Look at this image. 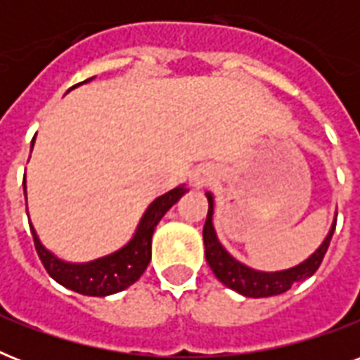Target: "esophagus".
I'll return each instance as SVG.
<instances>
[{
	"instance_id": "esophagus-1",
	"label": "esophagus",
	"mask_w": 360,
	"mask_h": 360,
	"mask_svg": "<svg viewBox=\"0 0 360 360\" xmlns=\"http://www.w3.org/2000/svg\"><path fill=\"white\" fill-rule=\"evenodd\" d=\"M209 181H211V175H209L207 172H202V169H198L196 174L192 175L191 183H192V186H198V188H200V186L207 185Z\"/></svg>"
}]
</instances>
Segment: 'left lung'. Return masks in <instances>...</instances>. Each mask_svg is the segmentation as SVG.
<instances>
[{"instance_id": "left-lung-1", "label": "left lung", "mask_w": 360, "mask_h": 360, "mask_svg": "<svg viewBox=\"0 0 360 360\" xmlns=\"http://www.w3.org/2000/svg\"><path fill=\"white\" fill-rule=\"evenodd\" d=\"M207 202H209V211L207 219H205V226H203V243H205V259H207L209 267L214 273V276L228 285L230 290L237 291L240 295L245 297H273L280 295L301 280H307L308 276H312L318 267L323 262V256L329 243L335 233L336 220L330 226L329 236L325 237L318 250L314 252L312 256L304 259L302 263L295 265V267L285 269V271H276V273H263V271H256L243 265L237 262L236 257H231L226 248L219 243L217 233L213 228V196L207 192Z\"/></svg>"}]
</instances>
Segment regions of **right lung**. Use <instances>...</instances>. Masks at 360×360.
Returning <instances> with one entry per match:
<instances>
[{"label":"right lung","mask_w":360,"mask_h":360,"mask_svg":"<svg viewBox=\"0 0 360 360\" xmlns=\"http://www.w3.org/2000/svg\"><path fill=\"white\" fill-rule=\"evenodd\" d=\"M87 82V80H86ZM76 87V86H75ZM25 191V181H24ZM188 188L177 186L174 191L166 192L158 196L155 202L147 207L140 220V226L136 230L134 237L114 254L98 257L89 263H67L56 257L52 252H48L41 245L37 237L33 226L30 224L33 240H35V250L41 257L42 265L46 273L52 276L56 282H59L65 288L82 293V295L91 297H106L117 291H123L130 284H134L140 278L143 271L149 265L151 259V239L153 231L157 228L166 211L179 200Z\"/></svg>","instance_id":"right-lung-1"}]
</instances>
